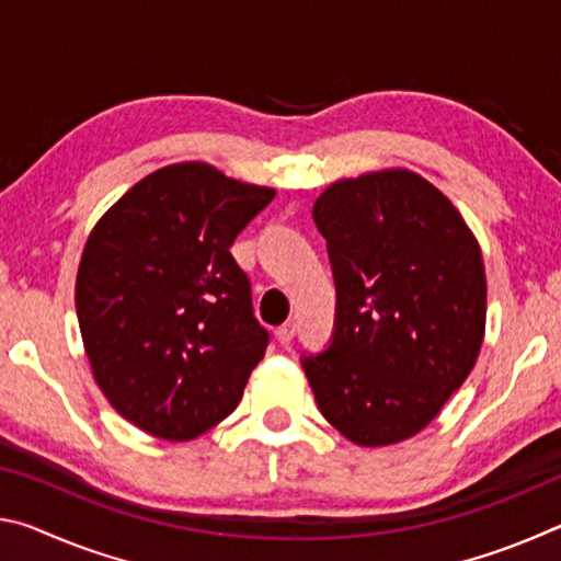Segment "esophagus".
<instances>
[{
  "mask_svg": "<svg viewBox=\"0 0 561 561\" xmlns=\"http://www.w3.org/2000/svg\"><path fill=\"white\" fill-rule=\"evenodd\" d=\"M294 336H297V324H294V321H287V324H282L277 329V341L282 346H289Z\"/></svg>",
  "mask_w": 561,
  "mask_h": 561,
  "instance_id": "esophagus-1",
  "label": "esophagus"
}]
</instances>
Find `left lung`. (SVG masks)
I'll return each mask as SVG.
<instances>
[{"mask_svg": "<svg viewBox=\"0 0 561 561\" xmlns=\"http://www.w3.org/2000/svg\"><path fill=\"white\" fill-rule=\"evenodd\" d=\"M336 284L329 346L304 354L321 415L376 448L423 431L485 336V267L460 213L411 170L339 180L314 203Z\"/></svg>", "mask_w": 561, "mask_h": 561, "instance_id": "obj_1", "label": "left lung"}]
</instances>
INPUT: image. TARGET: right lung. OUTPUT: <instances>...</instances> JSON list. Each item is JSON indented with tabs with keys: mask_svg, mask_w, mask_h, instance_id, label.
<instances>
[{
	"mask_svg": "<svg viewBox=\"0 0 561 561\" xmlns=\"http://www.w3.org/2000/svg\"><path fill=\"white\" fill-rule=\"evenodd\" d=\"M274 190L207 163L133 185L83 247L76 314L103 396L156 438L190 440L240 403L270 334L230 247Z\"/></svg>",
	"mask_w": 561,
	"mask_h": 561,
	"instance_id": "right-lung-1",
	"label": "right lung"
}]
</instances>
